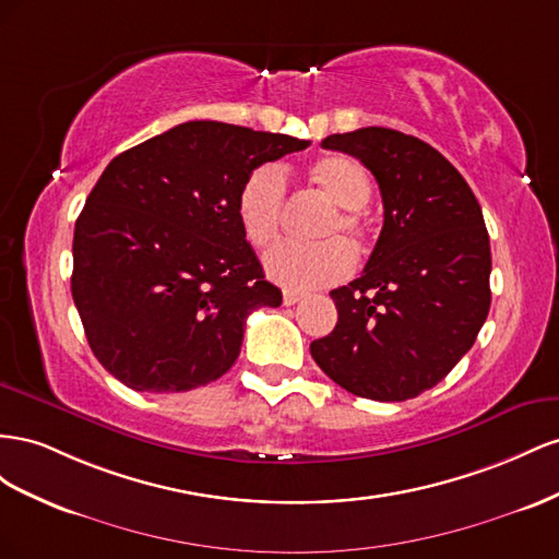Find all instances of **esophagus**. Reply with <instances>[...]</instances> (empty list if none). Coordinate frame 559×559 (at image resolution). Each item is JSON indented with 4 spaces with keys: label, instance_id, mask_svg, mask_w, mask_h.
I'll return each mask as SVG.
<instances>
[{
    "label": "esophagus",
    "instance_id": "34e87169",
    "mask_svg": "<svg viewBox=\"0 0 559 559\" xmlns=\"http://www.w3.org/2000/svg\"><path fill=\"white\" fill-rule=\"evenodd\" d=\"M301 297H305V295L297 293V290H283V305L285 307H293V305H297Z\"/></svg>",
    "mask_w": 559,
    "mask_h": 559
}]
</instances>
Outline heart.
<instances>
[{
  "instance_id": "b5f03b06",
  "label": "heart",
  "mask_w": 559,
  "mask_h": 559,
  "mask_svg": "<svg viewBox=\"0 0 559 559\" xmlns=\"http://www.w3.org/2000/svg\"><path fill=\"white\" fill-rule=\"evenodd\" d=\"M309 178L340 211L318 234L325 241L311 246L283 243L266 252V274L290 290L325 288L344 281L354 271L356 252L340 236L346 234L360 248L370 234L362 209L372 199V182L356 158L328 154L311 164ZM288 185L278 166L254 168L243 180L236 197V217L250 246L266 248L276 241Z\"/></svg>"
}]
</instances>
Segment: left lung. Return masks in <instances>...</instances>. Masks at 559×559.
Here are the masks:
<instances>
[{"label": "left lung", "mask_w": 559, "mask_h": 559, "mask_svg": "<svg viewBox=\"0 0 559 559\" xmlns=\"http://www.w3.org/2000/svg\"><path fill=\"white\" fill-rule=\"evenodd\" d=\"M325 150L370 168L384 227L362 274L332 290L337 325L311 342L334 384L381 403L433 389L468 354L491 305L485 217L461 173L428 142L381 126Z\"/></svg>", "instance_id": "8db88e82"}]
</instances>
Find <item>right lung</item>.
<instances>
[{
    "label": "right lung",
    "mask_w": 559,
    "mask_h": 559,
    "mask_svg": "<svg viewBox=\"0 0 559 559\" xmlns=\"http://www.w3.org/2000/svg\"><path fill=\"white\" fill-rule=\"evenodd\" d=\"M309 145L187 121L111 158L72 243L74 307L111 377L180 393L231 368L248 313L283 301L238 225V189L254 168Z\"/></svg>",
    "instance_id": "obj_1"
}]
</instances>
